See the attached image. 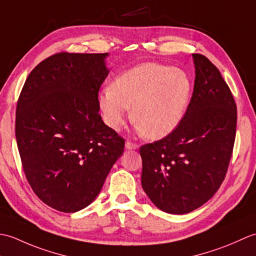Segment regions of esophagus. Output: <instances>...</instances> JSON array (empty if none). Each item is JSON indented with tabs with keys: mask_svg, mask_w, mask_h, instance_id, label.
Returning a JSON list of instances; mask_svg holds the SVG:
<instances>
[{
	"mask_svg": "<svg viewBox=\"0 0 256 256\" xmlns=\"http://www.w3.org/2000/svg\"><path fill=\"white\" fill-rule=\"evenodd\" d=\"M125 148H126L128 150H136L138 148V145L136 143H133V142H128L125 143Z\"/></svg>",
	"mask_w": 256,
	"mask_h": 256,
	"instance_id": "obj_1",
	"label": "esophagus"
}]
</instances>
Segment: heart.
<instances>
[{
  "mask_svg": "<svg viewBox=\"0 0 256 256\" xmlns=\"http://www.w3.org/2000/svg\"><path fill=\"white\" fill-rule=\"evenodd\" d=\"M192 96V81L182 70L166 64L145 62L104 86L98 96L99 106L111 128H121L130 118L152 140L175 131L186 114Z\"/></svg>",
  "mask_w": 256,
  "mask_h": 256,
  "instance_id": "heart-1",
  "label": "heart"
}]
</instances>
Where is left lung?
<instances>
[{
	"instance_id": "1",
	"label": "left lung",
	"mask_w": 256,
	"mask_h": 256,
	"mask_svg": "<svg viewBox=\"0 0 256 256\" xmlns=\"http://www.w3.org/2000/svg\"><path fill=\"white\" fill-rule=\"evenodd\" d=\"M192 100L170 135L142 145V187L157 208L184 214L206 204L224 180L236 133V104L214 64L192 54Z\"/></svg>"
}]
</instances>
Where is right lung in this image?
I'll list each match as a JSON object with an SVG mask.
<instances>
[{"instance_id": "obj_1", "label": "right lung", "mask_w": 256, "mask_h": 256, "mask_svg": "<svg viewBox=\"0 0 256 256\" xmlns=\"http://www.w3.org/2000/svg\"><path fill=\"white\" fill-rule=\"evenodd\" d=\"M104 54L62 52L32 70L18 96L15 135L32 192L60 212L89 206L125 140L99 114Z\"/></svg>"}]
</instances>
